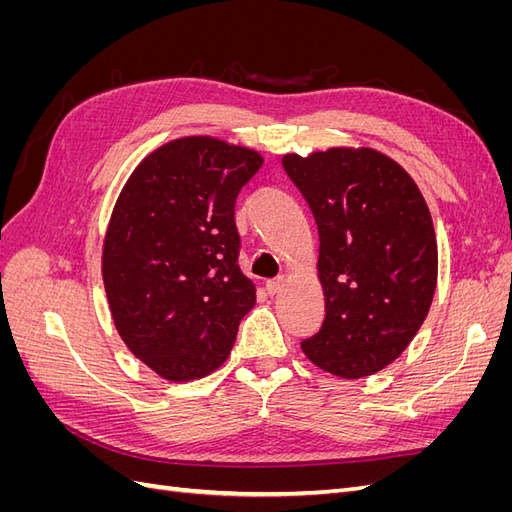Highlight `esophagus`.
<instances>
[{
  "mask_svg": "<svg viewBox=\"0 0 512 512\" xmlns=\"http://www.w3.org/2000/svg\"><path fill=\"white\" fill-rule=\"evenodd\" d=\"M284 286H286V280H284V277H275V280H269V282H267V292H269L271 297H273V294L280 292Z\"/></svg>",
  "mask_w": 512,
  "mask_h": 512,
  "instance_id": "obj_1",
  "label": "esophagus"
}]
</instances>
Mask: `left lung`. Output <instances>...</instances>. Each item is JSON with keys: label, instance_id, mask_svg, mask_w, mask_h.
I'll use <instances>...</instances> for the list:
<instances>
[{"label": "left lung", "instance_id": "left-lung-1", "mask_svg": "<svg viewBox=\"0 0 512 512\" xmlns=\"http://www.w3.org/2000/svg\"><path fill=\"white\" fill-rule=\"evenodd\" d=\"M282 166L314 213L324 322L305 356L339 378L391 365L421 329L438 282V243L421 190L376 149L333 147Z\"/></svg>", "mask_w": 512, "mask_h": 512}]
</instances>
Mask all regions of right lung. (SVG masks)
Segmentation results:
<instances>
[{
	"label": "right lung",
	"mask_w": 512,
	"mask_h": 512,
	"mask_svg": "<svg viewBox=\"0 0 512 512\" xmlns=\"http://www.w3.org/2000/svg\"><path fill=\"white\" fill-rule=\"evenodd\" d=\"M254 149L185 136L134 168L106 228L102 277L123 342L170 382L205 378L256 303L239 269L235 203Z\"/></svg>",
	"instance_id": "1"
}]
</instances>
